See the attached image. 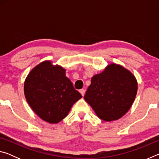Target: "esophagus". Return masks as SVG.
Instances as JSON below:
<instances>
[{"instance_id":"1","label":"esophagus","mask_w":159,"mask_h":159,"mask_svg":"<svg viewBox=\"0 0 159 159\" xmlns=\"http://www.w3.org/2000/svg\"><path fill=\"white\" fill-rule=\"evenodd\" d=\"M80 93L82 95V96H84L85 93V90L84 89H81V90H80Z\"/></svg>"}]
</instances>
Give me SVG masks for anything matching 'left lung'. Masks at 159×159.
<instances>
[{
  "instance_id": "8db88e82",
  "label": "left lung",
  "mask_w": 159,
  "mask_h": 159,
  "mask_svg": "<svg viewBox=\"0 0 159 159\" xmlns=\"http://www.w3.org/2000/svg\"><path fill=\"white\" fill-rule=\"evenodd\" d=\"M137 92L138 81L134 75L112 63L92 77L84 99L100 119L109 122L119 119L128 111Z\"/></svg>"
}]
</instances>
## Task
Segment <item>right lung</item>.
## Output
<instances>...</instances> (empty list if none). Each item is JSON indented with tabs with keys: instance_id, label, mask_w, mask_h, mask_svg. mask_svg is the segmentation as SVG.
Instances as JSON below:
<instances>
[{
	"instance_id": "1",
	"label": "right lung",
	"mask_w": 159,
	"mask_h": 159,
	"mask_svg": "<svg viewBox=\"0 0 159 159\" xmlns=\"http://www.w3.org/2000/svg\"><path fill=\"white\" fill-rule=\"evenodd\" d=\"M24 91L32 110L45 121L57 123L64 119L82 95L66 76V69L52 61L38 64L26 76Z\"/></svg>"
}]
</instances>
